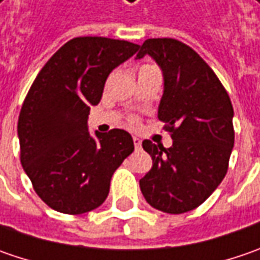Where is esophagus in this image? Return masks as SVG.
<instances>
[{"label":"esophagus","mask_w":260,"mask_h":260,"mask_svg":"<svg viewBox=\"0 0 260 260\" xmlns=\"http://www.w3.org/2000/svg\"><path fill=\"white\" fill-rule=\"evenodd\" d=\"M134 145H135V148H140L141 147V140L138 137H134Z\"/></svg>","instance_id":"34e87169"}]
</instances>
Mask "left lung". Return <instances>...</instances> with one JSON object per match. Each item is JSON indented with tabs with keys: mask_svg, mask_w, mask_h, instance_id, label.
I'll return each instance as SVG.
<instances>
[{
	"mask_svg": "<svg viewBox=\"0 0 260 260\" xmlns=\"http://www.w3.org/2000/svg\"><path fill=\"white\" fill-rule=\"evenodd\" d=\"M138 49L137 59L150 55L163 71L158 119L173 140L170 148L142 141L152 167L140 187L152 208L183 214L199 207L227 173L234 145L232 100L208 63L185 43L147 39Z\"/></svg>",
	"mask_w": 260,
	"mask_h": 260,
	"instance_id": "obj_1",
	"label": "left lung"
}]
</instances>
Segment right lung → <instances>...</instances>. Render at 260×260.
Segmentation results:
<instances>
[{"instance_id":"1","label":"right lung","mask_w":260,"mask_h":260,"mask_svg":"<svg viewBox=\"0 0 260 260\" xmlns=\"http://www.w3.org/2000/svg\"><path fill=\"white\" fill-rule=\"evenodd\" d=\"M138 45L85 36L67 42L40 70L20 110V161L35 192L52 209L78 215L100 207L110 179L134 151L126 131L87 126L109 74Z\"/></svg>"}]
</instances>
